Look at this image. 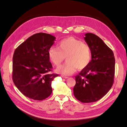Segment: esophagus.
Masks as SVG:
<instances>
[{"label":"esophagus","mask_w":127,"mask_h":127,"mask_svg":"<svg viewBox=\"0 0 127 127\" xmlns=\"http://www.w3.org/2000/svg\"><path fill=\"white\" fill-rule=\"evenodd\" d=\"M61 77H62V78H64V79H67V78H68V77H67V76H64V75L61 76Z\"/></svg>","instance_id":"esophagus-1"}]
</instances>
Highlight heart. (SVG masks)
<instances>
[{"label":"heart","mask_w":127,"mask_h":127,"mask_svg":"<svg viewBox=\"0 0 127 127\" xmlns=\"http://www.w3.org/2000/svg\"><path fill=\"white\" fill-rule=\"evenodd\" d=\"M48 54L51 62L57 66H59L66 57L67 62L56 69L57 72L66 76L73 74L77 68L84 69L89 64L92 58L89 46L73 37L61 40L58 48L52 47Z\"/></svg>","instance_id":"heart-1"}]
</instances>
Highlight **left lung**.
Returning a JSON list of instances; mask_svg holds the SVG:
<instances>
[{
    "instance_id": "left-lung-1",
    "label": "left lung",
    "mask_w": 127,
    "mask_h": 127,
    "mask_svg": "<svg viewBox=\"0 0 127 127\" xmlns=\"http://www.w3.org/2000/svg\"><path fill=\"white\" fill-rule=\"evenodd\" d=\"M84 40L92 52L89 64L75 77V97L82 103L97 101L112 87L115 71L113 51L94 34H85Z\"/></svg>"
}]
</instances>
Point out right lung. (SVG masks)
Masks as SVG:
<instances>
[{
    "label": "right lung",
    "instance_id": "right-lung-1",
    "mask_svg": "<svg viewBox=\"0 0 127 127\" xmlns=\"http://www.w3.org/2000/svg\"><path fill=\"white\" fill-rule=\"evenodd\" d=\"M55 40L56 37L49 34L36 33L15 49L13 80L25 96L41 101L51 94L52 82L58 75L49 74L52 66L48 53Z\"/></svg>",
    "mask_w": 127,
    "mask_h": 127
}]
</instances>
